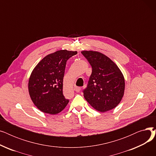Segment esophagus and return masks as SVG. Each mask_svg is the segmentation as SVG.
Here are the masks:
<instances>
[{"instance_id":"obj_1","label":"esophagus","mask_w":156,"mask_h":156,"mask_svg":"<svg viewBox=\"0 0 156 156\" xmlns=\"http://www.w3.org/2000/svg\"><path fill=\"white\" fill-rule=\"evenodd\" d=\"M74 90L76 92H80V87H76V86H75L74 87Z\"/></svg>"}]
</instances>
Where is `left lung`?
I'll return each instance as SVG.
<instances>
[{
    "label": "left lung",
    "mask_w": 156,
    "mask_h": 156,
    "mask_svg": "<svg viewBox=\"0 0 156 156\" xmlns=\"http://www.w3.org/2000/svg\"><path fill=\"white\" fill-rule=\"evenodd\" d=\"M76 51L61 50L45 56L33 70L28 82L31 99L45 113L56 114L69 102L62 94L63 78L67 61Z\"/></svg>",
    "instance_id": "8db88e82"
}]
</instances>
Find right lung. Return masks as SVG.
Returning a JSON list of instances; mask_svg holds the SVG:
<instances>
[{
  "label": "right lung",
  "instance_id": "add662e5",
  "mask_svg": "<svg viewBox=\"0 0 156 156\" xmlns=\"http://www.w3.org/2000/svg\"><path fill=\"white\" fill-rule=\"evenodd\" d=\"M90 64L92 72L83 92L86 101L100 112L109 111L121 102L125 91V78L108 57L92 51L81 52Z\"/></svg>",
  "mask_w": 156,
  "mask_h": 156
}]
</instances>
